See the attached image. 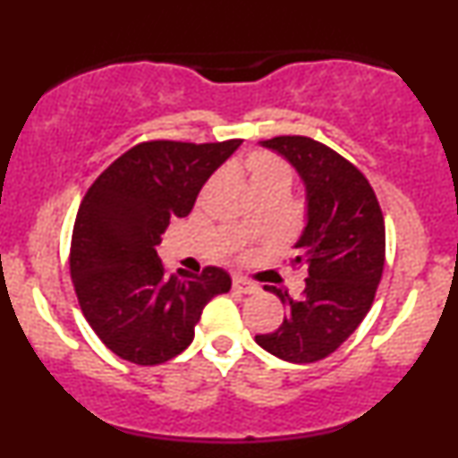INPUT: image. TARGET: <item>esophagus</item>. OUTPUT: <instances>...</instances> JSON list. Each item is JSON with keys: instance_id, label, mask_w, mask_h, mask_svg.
Here are the masks:
<instances>
[{"instance_id": "esophagus-1", "label": "esophagus", "mask_w": 458, "mask_h": 458, "mask_svg": "<svg viewBox=\"0 0 458 458\" xmlns=\"http://www.w3.org/2000/svg\"><path fill=\"white\" fill-rule=\"evenodd\" d=\"M233 288H234V291L243 293V295H251V293L259 291V286H256L254 282L245 280V277H234V280H233Z\"/></svg>"}]
</instances>
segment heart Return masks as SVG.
Here are the masks:
<instances>
[{
    "mask_svg": "<svg viewBox=\"0 0 458 458\" xmlns=\"http://www.w3.org/2000/svg\"><path fill=\"white\" fill-rule=\"evenodd\" d=\"M241 170L256 198L267 193H288L293 185V170L286 161L267 150H254L241 163Z\"/></svg>",
    "mask_w": 458,
    "mask_h": 458,
    "instance_id": "obj_1",
    "label": "heart"
}]
</instances>
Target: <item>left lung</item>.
<instances>
[{"mask_svg": "<svg viewBox=\"0 0 458 458\" xmlns=\"http://www.w3.org/2000/svg\"><path fill=\"white\" fill-rule=\"evenodd\" d=\"M295 165L308 191V225L291 267H306L299 297L265 286L286 306L271 334L256 335L262 349L293 364H312L349 338L375 301L386 262V224L368 178L331 150L303 135L260 141Z\"/></svg>", "mask_w": 458, "mask_h": 458, "instance_id": "left-lung-1", "label": "left lung"}]
</instances>
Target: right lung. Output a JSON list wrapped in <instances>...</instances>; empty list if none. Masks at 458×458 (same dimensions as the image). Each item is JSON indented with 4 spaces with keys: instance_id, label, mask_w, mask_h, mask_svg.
Returning a JSON list of instances; mask_svg holds the SVG:
<instances>
[{
    "instance_id": "add662e5",
    "label": "right lung",
    "mask_w": 458,
    "mask_h": 458,
    "mask_svg": "<svg viewBox=\"0 0 458 458\" xmlns=\"http://www.w3.org/2000/svg\"><path fill=\"white\" fill-rule=\"evenodd\" d=\"M239 146L241 140L141 141L81 199L68 260L79 308L101 343L131 364L157 366L182 353L204 306L230 291L233 280L219 267L170 276L155 247Z\"/></svg>"
}]
</instances>
